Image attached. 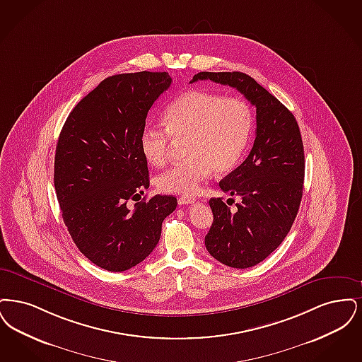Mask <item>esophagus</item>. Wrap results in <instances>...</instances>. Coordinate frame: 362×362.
Returning a JSON list of instances; mask_svg holds the SVG:
<instances>
[{
	"instance_id": "esophagus-1",
	"label": "esophagus",
	"mask_w": 362,
	"mask_h": 362,
	"mask_svg": "<svg viewBox=\"0 0 362 362\" xmlns=\"http://www.w3.org/2000/svg\"><path fill=\"white\" fill-rule=\"evenodd\" d=\"M194 202H196V199L192 196H180L178 197V204L180 205L192 204Z\"/></svg>"
}]
</instances>
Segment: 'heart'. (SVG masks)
Returning a JSON list of instances; mask_svg holds the SVG:
<instances>
[{
  "mask_svg": "<svg viewBox=\"0 0 362 362\" xmlns=\"http://www.w3.org/2000/svg\"><path fill=\"white\" fill-rule=\"evenodd\" d=\"M166 129L146 128L141 151L160 168L168 163L174 141H187L188 159L158 178V187L170 193L192 194L212 170H231L245 154L252 138V107L239 97L193 89L178 95L163 113Z\"/></svg>",
  "mask_w": 362,
  "mask_h": 362,
  "instance_id": "1",
  "label": "heart"
}]
</instances>
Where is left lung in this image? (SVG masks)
<instances>
[{
  "instance_id": "8db88e82",
  "label": "left lung",
  "mask_w": 362,
  "mask_h": 362,
  "mask_svg": "<svg viewBox=\"0 0 362 362\" xmlns=\"http://www.w3.org/2000/svg\"><path fill=\"white\" fill-rule=\"evenodd\" d=\"M211 79L235 88L257 112L252 151L219 187L239 196L231 206L211 199L214 223L205 236L208 252L221 264L252 267L274 252L289 233L299 211L304 182V147L292 112L250 76L239 71L196 74L190 83Z\"/></svg>"
}]
</instances>
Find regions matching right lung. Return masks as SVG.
<instances>
[{
    "instance_id": "right-lung-1",
    "label": "right lung",
    "mask_w": 362,
    "mask_h": 362,
    "mask_svg": "<svg viewBox=\"0 0 362 362\" xmlns=\"http://www.w3.org/2000/svg\"><path fill=\"white\" fill-rule=\"evenodd\" d=\"M169 73H127L100 82L64 122L57 143L54 185L63 221L79 252L95 265L124 272L156 249L173 196L128 202L148 188L141 135Z\"/></svg>"
}]
</instances>
